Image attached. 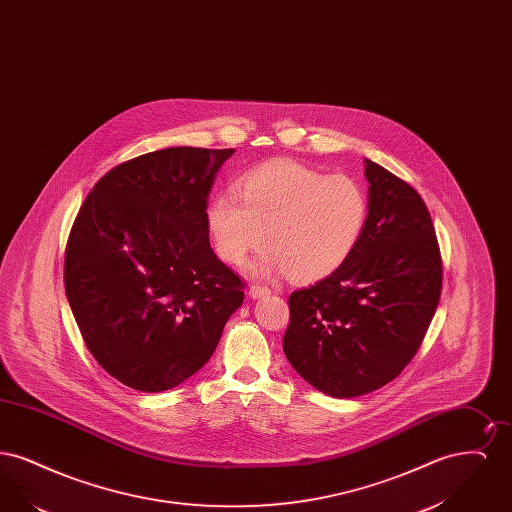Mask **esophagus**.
I'll return each instance as SVG.
<instances>
[{
  "label": "esophagus",
  "mask_w": 512,
  "mask_h": 512,
  "mask_svg": "<svg viewBox=\"0 0 512 512\" xmlns=\"http://www.w3.org/2000/svg\"><path fill=\"white\" fill-rule=\"evenodd\" d=\"M247 293H249V297H253V299H261V297L268 295L270 290H268L267 286H257V284H253V286H249Z\"/></svg>",
  "instance_id": "1"
}]
</instances>
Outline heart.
Returning a JSON list of instances; mask_svg holds the SVG:
<instances>
[{"label":"heart","instance_id":"heart-1","mask_svg":"<svg viewBox=\"0 0 512 512\" xmlns=\"http://www.w3.org/2000/svg\"><path fill=\"white\" fill-rule=\"evenodd\" d=\"M368 219L363 186L343 174L295 161H272L247 172L238 195H215L205 211L207 230L222 261L242 265L265 242L272 247L253 272H286L295 282H317L351 257Z\"/></svg>","mask_w":512,"mask_h":512}]
</instances>
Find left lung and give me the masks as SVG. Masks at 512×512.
<instances>
[{
    "mask_svg": "<svg viewBox=\"0 0 512 512\" xmlns=\"http://www.w3.org/2000/svg\"><path fill=\"white\" fill-rule=\"evenodd\" d=\"M368 219L351 257L290 295L284 353L318 391L349 399L411 363L438 309L441 255L422 197L365 159Z\"/></svg>",
    "mask_w": 512,
    "mask_h": 512,
    "instance_id": "left-lung-1",
    "label": "left lung"
}]
</instances>
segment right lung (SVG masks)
I'll use <instances>...</instances> for the list:
<instances>
[{
	"instance_id": "add662e5",
	"label": "right lung",
	"mask_w": 512,
	"mask_h": 512,
	"mask_svg": "<svg viewBox=\"0 0 512 512\" xmlns=\"http://www.w3.org/2000/svg\"><path fill=\"white\" fill-rule=\"evenodd\" d=\"M234 149L167 147L107 172L82 203L65 290L99 365L132 390L182 384L244 303L209 244L207 197Z\"/></svg>"
}]
</instances>
